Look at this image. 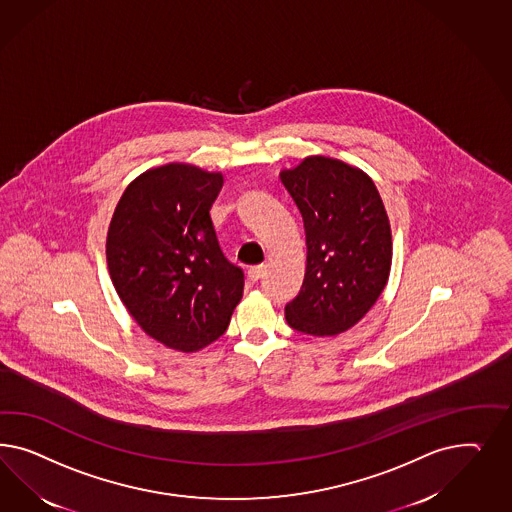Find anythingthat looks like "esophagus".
Masks as SVG:
<instances>
[{
	"label": "esophagus",
	"mask_w": 512,
	"mask_h": 512,
	"mask_svg": "<svg viewBox=\"0 0 512 512\" xmlns=\"http://www.w3.org/2000/svg\"><path fill=\"white\" fill-rule=\"evenodd\" d=\"M264 276V266L263 264H259V266H251L248 270V278L251 281H259V279Z\"/></svg>",
	"instance_id": "1"
}]
</instances>
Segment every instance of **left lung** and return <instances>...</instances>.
<instances>
[{
    "label": "left lung",
    "instance_id": "obj_1",
    "mask_svg": "<svg viewBox=\"0 0 512 512\" xmlns=\"http://www.w3.org/2000/svg\"><path fill=\"white\" fill-rule=\"evenodd\" d=\"M304 221L308 264L285 306L291 328L336 336L357 325L387 285L392 240L372 180L338 159L315 155L281 172Z\"/></svg>",
    "mask_w": 512,
    "mask_h": 512
}]
</instances>
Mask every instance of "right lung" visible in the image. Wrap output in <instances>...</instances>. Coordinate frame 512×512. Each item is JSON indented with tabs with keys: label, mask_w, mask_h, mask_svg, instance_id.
<instances>
[{
	"label": "right lung",
	"mask_w": 512,
	"mask_h": 512,
	"mask_svg": "<svg viewBox=\"0 0 512 512\" xmlns=\"http://www.w3.org/2000/svg\"><path fill=\"white\" fill-rule=\"evenodd\" d=\"M221 186L217 172L165 165L125 189L110 221L116 293L148 336L184 353L223 336L244 291L210 217Z\"/></svg>",
	"instance_id": "obj_1"
}]
</instances>
